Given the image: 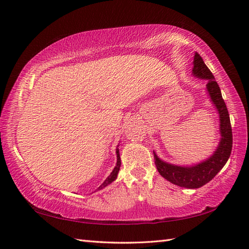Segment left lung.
Instances as JSON below:
<instances>
[{
  "label": "left lung",
  "mask_w": 249,
  "mask_h": 249,
  "mask_svg": "<svg viewBox=\"0 0 249 249\" xmlns=\"http://www.w3.org/2000/svg\"><path fill=\"white\" fill-rule=\"evenodd\" d=\"M193 76L199 79L208 80L206 83V92H208L211 103L214 105L219 116V135L220 140L214 153L206 160L195 165L178 166L161 160L154 153L155 165L158 172L167 181L185 188H199L209 183L211 179L224 168L228 161L232 150V129L230 123V116L227 106L217 82L215 81L213 73L204 64L202 57L197 52L194 56Z\"/></svg>",
  "instance_id": "8db88e82"
}]
</instances>
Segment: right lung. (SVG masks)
<instances>
[{"instance_id":"right-lung-1","label":"right lung","mask_w":249,"mask_h":249,"mask_svg":"<svg viewBox=\"0 0 249 249\" xmlns=\"http://www.w3.org/2000/svg\"><path fill=\"white\" fill-rule=\"evenodd\" d=\"M115 152H116V165L112 170V172L110 173V176L105 179V182L102 185H100V186L97 188V190H100V189L105 188L106 186H108L109 184H111L113 181H115V178H118V173L120 171V167H121V157H120V152H119V145L116 146Z\"/></svg>"}]
</instances>
